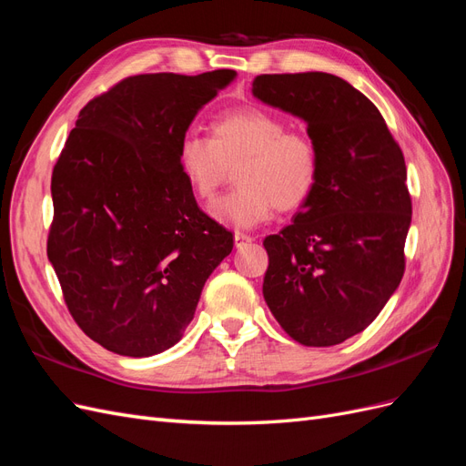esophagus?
<instances>
[{
  "mask_svg": "<svg viewBox=\"0 0 466 466\" xmlns=\"http://www.w3.org/2000/svg\"><path fill=\"white\" fill-rule=\"evenodd\" d=\"M252 243V237L250 235H243V233H235V247L241 248L245 245Z\"/></svg>",
  "mask_w": 466,
  "mask_h": 466,
  "instance_id": "1",
  "label": "esophagus"
}]
</instances>
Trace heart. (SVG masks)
I'll return each mask as SVG.
<instances>
[{"mask_svg": "<svg viewBox=\"0 0 466 466\" xmlns=\"http://www.w3.org/2000/svg\"><path fill=\"white\" fill-rule=\"evenodd\" d=\"M238 163V188L209 206L211 218L237 229L257 228L274 208H301L320 173L313 139L289 132L284 118L262 108L219 116L211 124V139L188 134L178 146L180 173L200 200L214 198Z\"/></svg>", "mask_w": 466, "mask_h": 466, "instance_id": "b5f03b06", "label": "heart"}]
</instances>
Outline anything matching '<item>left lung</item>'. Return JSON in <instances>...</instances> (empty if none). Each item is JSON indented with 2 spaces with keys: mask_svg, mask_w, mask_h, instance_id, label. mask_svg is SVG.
Segmentation results:
<instances>
[{
  "mask_svg": "<svg viewBox=\"0 0 466 466\" xmlns=\"http://www.w3.org/2000/svg\"><path fill=\"white\" fill-rule=\"evenodd\" d=\"M252 95L301 118L320 157L311 198L262 243L264 301L293 340L336 346L368 329L402 279L404 155L377 106L338 76H258Z\"/></svg>",
  "mask_w": 466,
  "mask_h": 466,
  "instance_id": "8db88e82",
  "label": "left lung"
}]
</instances>
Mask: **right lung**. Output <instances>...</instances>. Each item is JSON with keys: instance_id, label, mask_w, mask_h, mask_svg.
<instances>
[{"instance_id": "1", "label": "right lung", "mask_w": 466, "mask_h": 466, "mask_svg": "<svg viewBox=\"0 0 466 466\" xmlns=\"http://www.w3.org/2000/svg\"><path fill=\"white\" fill-rule=\"evenodd\" d=\"M237 77L146 74L81 108L52 173L48 260L79 329L108 351L173 348L233 235L196 204L178 146Z\"/></svg>"}]
</instances>
